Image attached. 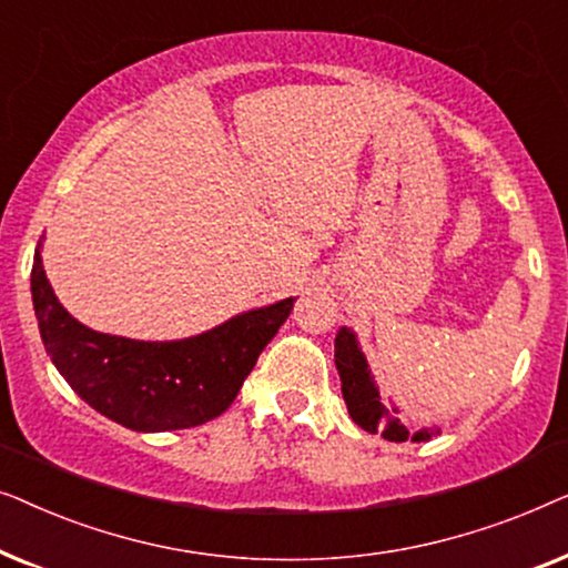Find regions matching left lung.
Instances as JSON below:
<instances>
[{
    "label": "left lung",
    "instance_id": "left-lung-1",
    "mask_svg": "<svg viewBox=\"0 0 568 568\" xmlns=\"http://www.w3.org/2000/svg\"><path fill=\"white\" fill-rule=\"evenodd\" d=\"M336 369L341 377V393H344L348 416L354 424H359L364 432L383 434L387 442H426L442 429L437 424L426 426V429L408 432L406 424L398 418V406H385L379 387L372 375L367 356H364L359 338L352 328L341 325L336 333Z\"/></svg>",
    "mask_w": 568,
    "mask_h": 568
}]
</instances>
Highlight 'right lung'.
<instances>
[{
	"label": "right lung",
	"mask_w": 568,
	"mask_h": 568,
	"mask_svg": "<svg viewBox=\"0 0 568 568\" xmlns=\"http://www.w3.org/2000/svg\"><path fill=\"white\" fill-rule=\"evenodd\" d=\"M36 247L30 294L59 375L111 422L134 432H173L212 422L237 398L255 359L292 313L294 297L245 310L212 331L178 341H136L92 331L67 313Z\"/></svg>",
	"instance_id": "obj_1"
}]
</instances>
